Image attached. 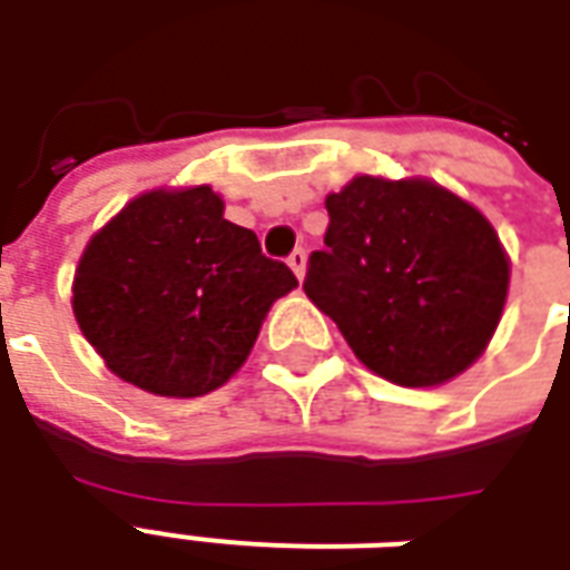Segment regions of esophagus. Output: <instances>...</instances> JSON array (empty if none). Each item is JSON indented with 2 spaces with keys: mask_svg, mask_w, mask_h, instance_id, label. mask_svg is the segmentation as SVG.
Instances as JSON below:
<instances>
[{
  "mask_svg": "<svg viewBox=\"0 0 570 570\" xmlns=\"http://www.w3.org/2000/svg\"><path fill=\"white\" fill-rule=\"evenodd\" d=\"M286 262H289V268H293L298 281H302V277H305V262H308V256H305V249H302V247L293 249V253L286 256Z\"/></svg>",
  "mask_w": 570,
  "mask_h": 570,
  "instance_id": "1",
  "label": "esophagus"
}]
</instances>
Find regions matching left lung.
<instances>
[{"mask_svg": "<svg viewBox=\"0 0 570 570\" xmlns=\"http://www.w3.org/2000/svg\"><path fill=\"white\" fill-rule=\"evenodd\" d=\"M308 298L375 375L430 387L476 363L498 330L510 262L482 213L430 179L354 176L326 195Z\"/></svg>", "mask_w": 570, "mask_h": 570, "instance_id": "8db88e82", "label": "left lung"}]
</instances>
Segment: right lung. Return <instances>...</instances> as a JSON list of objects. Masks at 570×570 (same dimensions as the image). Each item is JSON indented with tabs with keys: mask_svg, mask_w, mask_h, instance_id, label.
I'll list each match as a JSON object with an SVG mask.
<instances>
[{
	"mask_svg": "<svg viewBox=\"0 0 570 570\" xmlns=\"http://www.w3.org/2000/svg\"><path fill=\"white\" fill-rule=\"evenodd\" d=\"M223 210L210 186L155 188L88 240L72 311L118 379L158 396L210 394L244 366L268 308L298 286Z\"/></svg>",
	"mask_w": 570,
	"mask_h": 570,
	"instance_id": "1",
	"label": "right lung"
}]
</instances>
